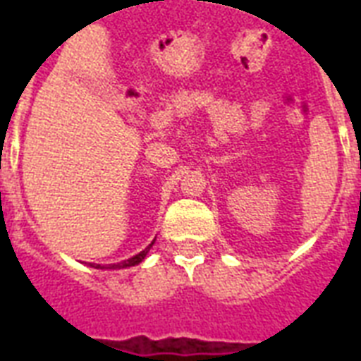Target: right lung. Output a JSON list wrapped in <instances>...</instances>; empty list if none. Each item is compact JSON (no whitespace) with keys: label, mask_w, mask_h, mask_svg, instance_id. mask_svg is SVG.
<instances>
[{"label":"right lung","mask_w":361,"mask_h":361,"mask_svg":"<svg viewBox=\"0 0 361 361\" xmlns=\"http://www.w3.org/2000/svg\"><path fill=\"white\" fill-rule=\"evenodd\" d=\"M153 245V243H152ZM152 245H147L146 249H144V251L142 252H138V255H136V257H133V258H129V260H125V262H120V264H112V266H110V268H129V266H136V264H140L142 260H144V258H146V255H147V251H149V249H152ZM95 268H101V266H95Z\"/></svg>","instance_id":"right-lung-1"}]
</instances>
